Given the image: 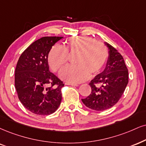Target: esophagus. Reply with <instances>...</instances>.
I'll use <instances>...</instances> for the list:
<instances>
[{
	"label": "esophagus",
	"instance_id": "esophagus-1",
	"mask_svg": "<svg viewBox=\"0 0 146 146\" xmlns=\"http://www.w3.org/2000/svg\"><path fill=\"white\" fill-rule=\"evenodd\" d=\"M66 84H67V85H72V86H78V84H76V83H72V82H66Z\"/></svg>",
	"mask_w": 146,
	"mask_h": 146
}]
</instances>
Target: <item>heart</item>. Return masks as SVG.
<instances>
[{
	"mask_svg": "<svg viewBox=\"0 0 146 146\" xmlns=\"http://www.w3.org/2000/svg\"><path fill=\"white\" fill-rule=\"evenodd\" d=\"M78 52L75 59L76 64L70 65L60 72L64 80L77 83L87 80L91 72L98 74L104 68L108 52L107 48L93 38L82 36L70 38L63 46L59 44L53 46L48 55L50 67L54 71H59L68 64L69 53Z\"/></svg>",
	"mask_w": 146,
	"mask_h": 146,
	"instance_id": "b5f03b06",
	"label": "heart"
}]
</instances>
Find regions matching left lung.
I'll return each instance as SVG.
<instances>
[{"instance_id": "1", "label": "left lung", "mask_w": 146, "mask_h": 146, "mask_svg": "<svg viewBox=\"0 0 146 146\" xmlns=\"http://www.w3.org/2000/svg\"><path fill=\"white\" fill-rule=\"evenodd\" d=\"M108 50L105 69L89 83L91 93L82 102L89 108L103 111L114 106L123 94L129 82V72L123 56L116 48L104 42ZM100 84L101 87H98Z\"/></svg>"}]
</instances>
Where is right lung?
Returning <instances> with one entry per match:
<instances>
[{
  "instance_id": "right-lung-1",
  "label": "right lung",
  "mask_w": 146,
  "mask_h": 146,
  "mask_svg": "<svg viewBox=\"0 0 146 146\" xmlns=\"http://www.w3.org/2000/svg\"><path fill=\"white\" fill-rule=\"evenodd\" d=\"M64 37L45 36L32 43L18 60L15 87L27 110L38 115L55 112L62 101L64 84L49 70L48 55L52 46ZM52 85L46 88L47 85Z\"/></svg>"
}]
</instances>
